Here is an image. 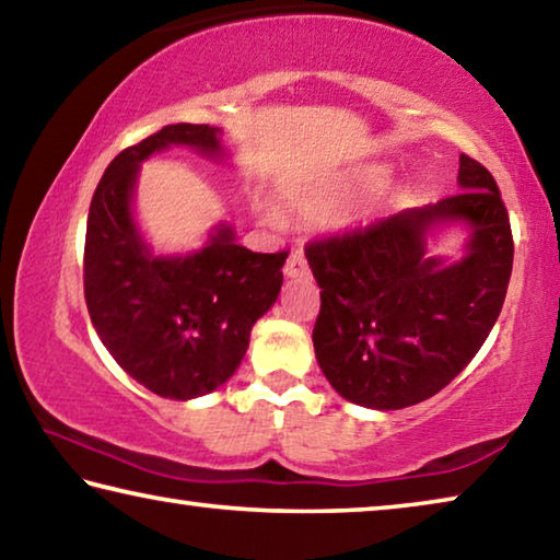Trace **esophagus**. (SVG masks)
I'll return each instance as SVG.
<instances>
[{
	"label": "esophagus",
	"instance_id": "1",
	"mask_svg": "<svg viewBox=\"0 0 560 560\" xmlns=\"http://www.w3.org/2000/svg\"><path fill=\"white\" fill-rule=\"evenodd\" d=\"M283 273H287V277H291V279H293V277H306V273H308V264H306V257H303L301 249L291 252L287 267H283Z\"/></svg>",
	"mask_w": 560,
	"mask_h": 560
}]
</instances>
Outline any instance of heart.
Here are the masks:
<instances>
[{"mask_svg": "<svg viewBox=\"0 0 560 560\" xmlns=\"http://www.w3.org/2000/svg\"><path fill=\"white\" fill-rule=\"evenodd\" d=\"M375 183H381V175H377V173H373L371 177H368V185H375Z\"/></svg>", "mask_w": 560, "mask_h": 560, "instance_id": "b5f03b06", "label": "heart"}]
</instances>
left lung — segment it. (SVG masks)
<instances>
[{
    "label": "left lung",
    "instance_id": "8db88e82",
    "mask_svg": "<svg viewBox=\"0 0 560 560\" xmlns=\"http://www.w3.org/2000/svg\"><path fill=\"white\" fill-rule=\"evenodd\" d=\"M462 192L306 244L320 289L316 358L346 400L402 410L450 385L504 306L514 236L489 170L459 155ZM467 221L468 257H423L432 225Z\"/></svg>",
    "mask_w": 560,
    "mask_h": 560
}]
</instances>
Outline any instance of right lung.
Returning <instances> with one entry per match:
<instances>
[{
    "instance_id": "1",
    "label": "right lung",
    "mask_w": 560,
    "mask_h": 560,
    "mask_svg": "<svg viewBox=\"0 0 560 560\" xmlns=\"http://www.w3.org/2000/svg\"><path fill=\"white\" fill-rule=\"evenodd\" d=\"M220 130L177 122L113 158L93 192L83 293L103 346L132 381L170 400H192L230 381L257 320L281 291L289 252L259 254L217 226L205 249L153 257L130 214L140 163L170 145L220 153Z\"/></svg>"
}]
</instances>
